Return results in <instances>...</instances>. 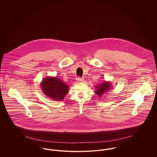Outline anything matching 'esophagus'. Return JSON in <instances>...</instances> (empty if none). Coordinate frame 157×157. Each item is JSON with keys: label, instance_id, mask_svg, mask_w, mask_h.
<instances>
[{"label": "esophagus", "instance_id": "34e87169", "mask_svg": "<svg viewBox=\"0 0 157 157\" xmlns=\"http://www.w3.org/2000/svg\"><path fill=\"white\" fill-rule=\"evenodd\" d=\"M76 81L78 82H83L84 81V79L82 78H77Z\"/></svg>", "mask_w": 157, "mask_h": 157}]
</instances>
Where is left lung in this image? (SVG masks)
<instances>
[{"mask_svg": "<svg viewBox=\"0 0 157 157\" xmlns=\"http://www.w3.org/2000/svg\"><path fill=\"white\" fill-rule=\"evenodd\" d=\"M112 84L110 81H104L95 86V93L99 98H105L107 92L112 90Z\"/></svg>", "mask_w": 157, "mask_h": 157, "instance_id": "8db88e82", "label": "left lung"}]
</instances>
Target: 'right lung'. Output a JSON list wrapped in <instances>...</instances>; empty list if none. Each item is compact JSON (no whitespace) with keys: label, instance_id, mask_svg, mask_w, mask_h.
I'll use <instances>...</instances> for the list:
<instances>
[{"label":"right lung","instance_id":"add662e5","mask_svg":"<svg viewBox=\"0 0 157 157\" xmlns=\"http://www.w3.org/2000/svg\"><path fill=\"white\" fill-rule=\"evenodd\" d=\"M40 87L47 97L58 101H61L64 99L69 88L67 84L60 78L53 76H48L43 79L40 82Z\"/></svg>","mask_w":157,"mask_h":157}]
</instances>
